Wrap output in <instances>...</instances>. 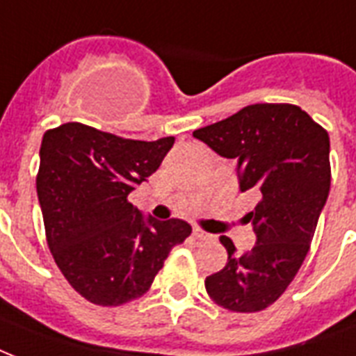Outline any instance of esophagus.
<instances>
[{"label":"esophagus","instance_id":"1","mask_svg":"<svg viewBox=\"0 0 356 356\" xmlns=\"http://www.w3.org/2000/svg\"><path fill=\"white\" fill-rule=\"evenodd\" d=\"M193 236L197 239H200V241H209V239L213 238L211 234L204 232V230H200V228H193Z\"/></svg>","mask_w":356,"mask_h":356}]
</instances>
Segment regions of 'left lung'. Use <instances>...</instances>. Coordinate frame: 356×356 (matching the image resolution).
<instances>
[{
	"label": "left lung",
	"instance_id": "1",
	"mask_svg": "<svg viewBox=\"0 0 356 356\" xmlns=\"http://www.w3.org/2000/svg\"><path fill=\"white\" fill-rule=\"evenodd\" d=\"M193 137L238 161L241 191L260 197L247 219L256 245L236 254L221 236L227 266L209 275L206 291L232 312H260L282 296L305 261L330 189L329 134L301 107L254 104Z\"/></svg>",
	"mask_w": 356,
	"mask_h": 356
}]
</instances>
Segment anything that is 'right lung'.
I'll return each instance as SVG.
<instances>
[{
  "label": "right lung",
  "instance_id": "add662e5",
  "mask_svg": "<svg viewBox=\"0 0 356 356\" xmlns=\"http://www.w3.org/2000/svg\"><path fill=\"white\" fill-rule=\"evenodd\" d=\"M175 137L134 140L81 122L48 129L37 195L54 260L74 290L100 307L147 293L191 227L145 217L128 195L154 175Z\"/></svg>",
  "mask_w": 356,
  "mask_h": 356
}]
</instances>
